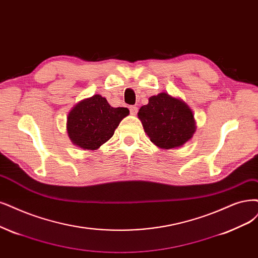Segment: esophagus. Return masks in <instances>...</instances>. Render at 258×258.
I'll return each mask as SVG.
<instances>
[{"label":"esophagus","instance_id":"esophagus-1","mask_svg":"<svg viewBox=\"0 0 258 258\" xmlns=\"http://www.w3.org/2000/svg\"><path fill=\"white\" fill-rule=\"evenodd\" d=\"M130 111H131V114H133V116H136L137 112H138V107L131 106L130 107Z\"/></svg>","mask_w":258,"mask_h":258}]
</instances>
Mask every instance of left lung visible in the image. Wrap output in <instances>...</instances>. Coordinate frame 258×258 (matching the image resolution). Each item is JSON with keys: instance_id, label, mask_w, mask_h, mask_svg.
<instances>
[{"instance_id": "8db88e82", "label": "left lung", "mask_w": 258, "mask_h": 258, "mask_svg": "<svg viewBox=\"0 0 258 258\" xmlns=\"http://www.w3.org/2000/svg\"><path fill=\"white\" fill-rule=\"evenodd\" d=\"M138 118L150 140L161 150L184 146L197 130L191 108L167 92L150 97L149 103L140 107Z\"/></svg>"}]
</instances>
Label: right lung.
<instances>
[{
	"instance_id": "right-lung-1",
	"label": "right lung",
	"mask_w": 258,
	"mask_h": 258,
	"mask_svg": "<svg viewBox=\"0 0 258 258\" xmlns=\"http://www.w3.org/2000/svg\"><path fill=\"white\" fill-rule=\"evenodd\" d=\"M125 107H111L101 94L79 102L67 117V132L72 144L83 150H98L108 141L123 118Z\"/></svg>"
}]
</instances>
